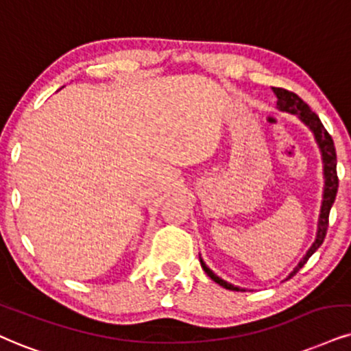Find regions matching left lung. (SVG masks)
<instances>
[{
    "instance_id": "obj_1",
    "label": "left lung",
    "mask_w": 351,
    "mask_h": 351,
    "mask_svg": "<svg viewBox=\"0 0 351 351\" xmlns=\"http://www.w3.org/2000/svg\"><path fill=\"white\" fill-rule=\"evenodd\" d=\"M274 93L276 99H278V101H276V107H278V110L295 114L300 117L302 123L308 125L311 132H313L315 141H317L319 148H321L322 164H324V195H322L321 215H319V223H317V234H315V241L313 242V245H311L304 257L301 258V262L298 263V267L291 271V274H289L288 278H291L293 275H296L298 271L304 267V263L309 261L311 255L321 247L324 239H326L327 228H328V213H330V208L332 205H334L335 197H337V189H339V177H337V154H335L334 140H332V136L328 135V132L322 125L321 119L311 110L308 104L302 101L298 94L283 88H274ZM200 262H202V268L206 271V275H208L213 281H216L218 285H221L223 288L232 289V291H244L242 288L234 287V285L228 283V281L219 278L218 275H215L213 271L205 265V262H203L202 258Z\"/></svg>"
}]
</instances>
